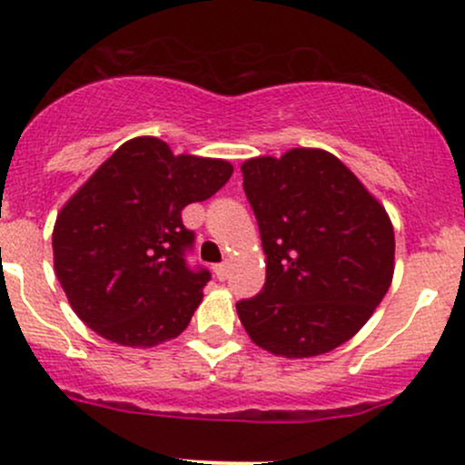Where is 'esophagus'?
Returning a JSON list of instances; mask_svg holds the SVG:
<instances>
[{
    "label": "esophagus",
    "instance_id": "1",
    "mask_svg": "<svg viewBox=\"0 0 465 465\" xmlns=\"http://www.w3.org/2000/svg\"><path fill=\"white\" fill-rule=\"evenodd\" d=\"M214 273H216L218 280L225 282L227 277H229V264H227V262H225V264H216V266H214Z\"/></svg>",
    "mask_w": 465,
    "mask_h": 465
}]
</instances>
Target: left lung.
Masks as SVG:
<instances>
[{
	"instance_id": "1",
	"label": "left lung",
	"mask_w": 465,
	"mask_h": 465,
	"mask_svg": "<svg viewBox=\"0 0 465 465\" xmlns=\"http://www.w3.org/2000/svg\"><path fill=\"white\" fill-rule=\"evenodd\" d=\"M266 255L260 295L236 303L258 348L284 359L328 354L370 322L396 269L385 205L322 148L240 165Z\"/></svg>"
}]
</instances>
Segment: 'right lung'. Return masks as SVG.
Returning a JSON list of instances; mask_svg holds the SVG:
<instances>
[{
  "label": "right lung",
  "instance_id": "right-lung-1",
  "mask_svg": "<svg viewBox=\"0 0 465 465\" xmlns=\"http://www.w3.org/2000/svg\"><path fill=\"white\" fill-rule=\"evenodd\" d=\"M233 165L174 154L159 137L122 143L58 212L52 251L69 306L95 334L124 348L177 339L203 302L207 271H190L194 233L181 210L216 194Z\"/></svg>",
  "mask_w": 465,
  "mask_h": 465
}]
</instances>
